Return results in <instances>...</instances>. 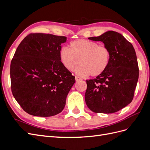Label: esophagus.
<instances>
[{
	"label": "esophagus",
	"instance_id": "1",
	"mask_svg": "<svg viewBox=\"0 0 150 150\" xmlns=\"http://www.w3.org/2000/svg\"><path fill=\"white\" fill-rule=\"evenodd\" d=\"M75 79H76V81H79L81 80V78H80L78 76H75Z\"/></svg>",
	"mask_w": 150,
	"mask_h": 150
}]
</instances>
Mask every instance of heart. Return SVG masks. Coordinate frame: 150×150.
Instances as JSON below:
<instances>
[{
	"label": "heart",
	"mask_w": 150,
	"mask_h": 150,
	"mask_svg": "<svg viewBox=\"0 0 150 150\" xmlns=\"http://www.w3.org/2000/svg\"><path fill=\"white\" fill-rule=\"evenodd\" d=\"M110 52L104 46H99L96 42L79 39L71 42L70 49L61 48L60 60L66 69L74 71L82 76H98L106 71L110 64Z\"/></svg>",
	"instance_id": "1"
}]
</instances>
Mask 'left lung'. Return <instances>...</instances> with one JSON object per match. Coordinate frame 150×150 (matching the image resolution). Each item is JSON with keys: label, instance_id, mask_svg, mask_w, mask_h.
I'll return each instance as SVG.
<instances>
[{"label": "left lung", "instance_id": "1", "mask_svg": "<svg viewBox=\"0 0 150 150\" xmlns=\"http://www.w3.org/2000/svg\"><path fill=\"white\" fill-rule=\"evenodd\" d=\"M88 39L103 42L111 56L110 64L103 74L86 80V105L96 113L116 112L133 100L139 77L135 50L123 35L115 31L109 30Z\"/></svg>", "mask_w": 150, "mask_h": 150}]
</instances>
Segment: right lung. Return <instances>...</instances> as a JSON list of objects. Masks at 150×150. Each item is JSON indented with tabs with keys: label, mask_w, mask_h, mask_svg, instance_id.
Segmentation results:
<instances>
[{
	"label": "right lung",
	"mask_w": 150,
	"mask_h": 150,
	"mask_svg": "<svg viewBox=\"0 0 150 150\" xmlns=\"http://www.w3.org/2000/svg\"><path fill=\"white\" fill-rule=\"evenodd\" d=\"M67 38L30 34L17 47L11 64L13 97L28 114L49 117L61 112L75 77L60 60Z\"/></svg>",
	"instance_id": "right-lung-1"
}]
</instances>
